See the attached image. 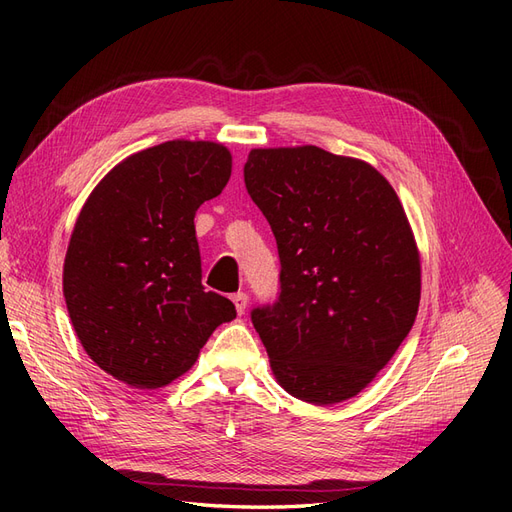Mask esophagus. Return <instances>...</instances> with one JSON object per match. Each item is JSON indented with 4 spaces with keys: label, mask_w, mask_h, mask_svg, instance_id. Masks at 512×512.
<instances>
[{
    "label": "esophagus",
    "mask_w": 512,
    "mask_h": 512,
    "mask_svg": "<svg viewBox=\"0 0 512 512\" xmlns=\"http://www.w3.org/2000/svg\"><path fill=\"white\" fill-rule=\"evenodd\" d=\"M247 294L245 292H237V294H232V303H235V307H237V314H245V307H247Z\"/></svg>",
    "instance_id": "34e87169"
}]
</instances>
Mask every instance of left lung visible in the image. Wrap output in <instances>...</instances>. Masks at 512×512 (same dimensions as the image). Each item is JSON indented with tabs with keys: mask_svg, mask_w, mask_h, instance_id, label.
<instances>
[{
	"mask_svg": "<svg viewBox=\"0 0 512 512\" xmlns=\"http://www.w3.org/2000/svg\"><path fill=\"white\" fill-rule=\"evenodd\" d=\"M245 190L280 254V292L252 309L271 369L309 404L354 397L408 337L421 262L391 183L314 145L252 149Z\"/></svg>",
	"mask_w": 512,
	"mask_h": 512,
	"instance_id": "1",
	"label": "left lung"
}]
</instances>
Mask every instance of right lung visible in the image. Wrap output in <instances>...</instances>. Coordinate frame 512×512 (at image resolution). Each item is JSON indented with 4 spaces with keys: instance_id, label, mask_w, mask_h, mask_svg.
Here are the masks:
<instances>
[{
    "instance_id": "right-lung-1",
    "label": "right lung",
    "mask_w": 512,
    "mask_h": 512,
    "mask_svg": "<svg viewBox=\"0 0 512 512\" xmlns=\"http://www.w3.org/2000/svg\"><path fill=\"white\" fill-rule=\"evenodd\" d=\"M232 158L209 141H168L117 164L72 230L64 297L85 352L106 374L158 389L188 371L237 316L205 290L194 215L226 188Z\"/></svg>"
}]
</instances>
